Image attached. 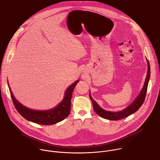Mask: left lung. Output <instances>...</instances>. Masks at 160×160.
<instances>
[{"label": "left lung", "mask_w": 160, "mask_h": 160, "mask_svg": "<svg viewBox=\"0 0 160 160\" xmlns=\"http://www.w3.org/2000/svg\"><path fill=\"white\" fill-rule=\"evenodd\" d=\"M146 61L148 62V72L144 86L138 97L135 98V99L130 105H128L123 109L119 111H106L99 106V105L91 96L90 93H89V97L91 101H92L94 109L99 117L109 120H119L131 115L132 114H133L139 109L144 101L147 92L148 83L150 79V65L147 58Z\"/></svg>", "instance_id": "8db88e82"}]
</instances>
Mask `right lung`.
<instances>
[{
  "mask_svg": "<svg viewBox=\"0 0 160 160\" xmlns=\"http://www.w3.org/2000/svg\"><path fill=\"white\" fill-rule=\"evenodd\" d=\"M78 82V80H76L66 88L64 92V98L61 102L56 107L46 110L32 109L22 105L15 98L8 82V83L14 105L20 115L30 122L45 125L57 123L63 120L69 115L71 109V99L73 91Z\"/></svg>",
  "mask_w": 160,
  "mask_h": 160,
  "instance_id": "add662e5",
  "label": "right lung"
}]
</instances>
